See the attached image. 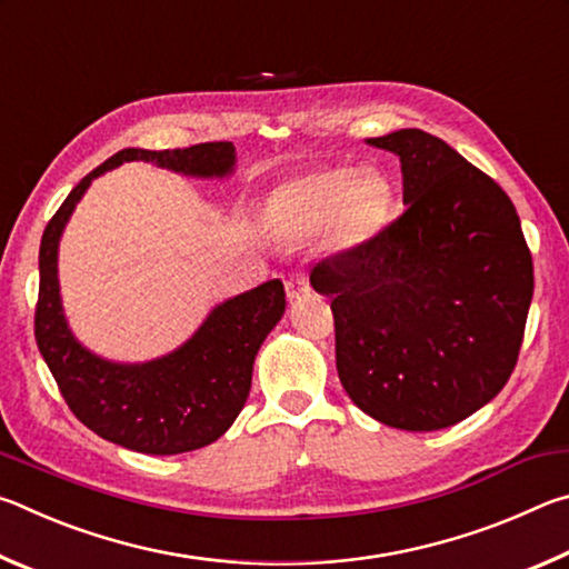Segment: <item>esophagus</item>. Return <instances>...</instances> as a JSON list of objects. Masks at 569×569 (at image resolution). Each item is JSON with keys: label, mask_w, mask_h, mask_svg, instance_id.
Instances as JSON below:
<instances>
[{"label": "esophagus", "mask_w": 569, "mask_h": 569, "mask_svg": "<svg viewBox=\"0 0 569 569\" xmlns=\"http://www.w3.org/2000/svg\"><path fill=\"white\" fill-rule=\"evenodd\" d=\"M311 291V283H308V276L306 273H291L286 278V296L296 301V298H301L303 293Z\"/></svg>", "instance_id": "34e87169"}]
</instances>
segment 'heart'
<instances>
[{
  "label": "heart",
  "mask_w": 569,
  "mask_h": 569,
  "mask_svg": "<svg viewBox=\"0 0 569 569\" xmlns=\"http://www.w3.org/2000/svg\"><path fill=\"white\" fill-rule=\"evenodd\" d=\"M391 203L387 180L373 170L326 168L308 172L278 192L276 208L303 226H329L349 240L371 236Z\"/></svg>",
  "instance_id": "heart-1"
}]
</instances>
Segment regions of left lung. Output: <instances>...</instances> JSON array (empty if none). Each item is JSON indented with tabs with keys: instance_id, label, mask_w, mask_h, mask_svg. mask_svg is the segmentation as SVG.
<instances>
[{
	"instance_id": "obj_1",
	"label": "left lung",
	"mask_w": 569,
	"mask_h": 569,
	"mask_svg": "<svg viewBox=\"0 0 569 569\" xmlns=\"http://www.w3.org/2000/svg\"><path fill=\"white\" fill-rule=\"evenodd\" d=\"M397 152L407 210L326 258L336 369L361 411L403 431L455 427L512 377L535 291L532 253L507 192L435 134L369 138Z\"/></svg>"
}]
</instances>
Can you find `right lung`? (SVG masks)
Here are the masks:
<instances>
[{
    "instance_id": "add662e5",
    "label": "right lung",
    "mask_w": 569,
    "mask_h": 569,
    "mask_svg": "<svg viewBox=\"0 0 569 569\" xmlns=\"http://www.w3.org/2000/svg\"><path fill=\"white\" fill-rule=\"evenodd\" d=\"M233 152V142L120 150L77 182L44 228L34 339L67 407L112 445L142 455H182L223 437L248 399L256 353L286 311V291L276 278L218 306L198 333L170 356L138 366L110 363L84 351L64 323L57 286L62 228L90 182L120 162L146 160L208 178L230 172Z\"/></svg>"
}]
</instances>
